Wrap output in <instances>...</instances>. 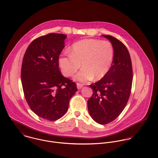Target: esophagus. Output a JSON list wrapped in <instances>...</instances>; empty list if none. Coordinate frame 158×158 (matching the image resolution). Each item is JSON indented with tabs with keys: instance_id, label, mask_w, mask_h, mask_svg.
I'll return each instance as SVG.
<instances>
[{
	"instance_id": "esophagus-1",
	"label": "esophagus",
	"mask_w": 158,
	"mask_h": 158,
	"mask_svg": "<svg viewBox=\"0 0 158 158\" xmlns=\"http://www.w3.org/2000/svg\"><path fill=\"white\" fill-rule=\"evenodd\" d=\"M83 85L82 84H80V83H77V89H80L83 88Z\"/></svg>"
}]
</instances>
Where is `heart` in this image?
Wrapping results in <instances>:
<instances>
[{"label": "heart", "instance_id": "b5f03b06", "mask_svg": "<svg viewBox=\"0 0 158 158\" xmlns=\"http://www.w3.org/2000/svg\"><path fill=\"white\" fill-rule=\"evenodd\" d=\"M69 55H61L58 59L63 74L70 77L80 67L82 69L74 76V79L86 82L94 78L99 80L108 73L113 64L114 49L107 41L84 39L70 47Z\"/></svg>", "mask_w": 158, "mask_h": 158}]
</instances>
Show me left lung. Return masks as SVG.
Returning <instances> with one entry per match:
<instances>
[{"label": "left lung", "mask_w": 158, "mask_h": 158, "mask_svg": "<svg viewBox=\"0 0 158 158\" xmlns=\"http://www.w3.org/2000/svg\"><path fill=\"white\" fill-rule=\"evenodd\" d=\"M102 36L113 45L114 60L106 75L89 86L93 94L88 100V108L95 122L105 125L115 120L126 106L132 86L133 70L125 45L112 36Z\"/></svg>", "instance_id": "left-lung-1"}]
</instances>
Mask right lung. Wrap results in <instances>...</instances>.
Segmentation results:
<instances>
[{"mask_svg":"<svg viewBox=\"0 0 158 158\" xmlns=\"http://www.w3.org/2000/svg\"><path fill=\"white\" fill-rule=\"evenodd\" d=\"M67 36L50 33L35 40L23 58L21 82L26 101L40 117L53 121L67 113L75 83L63 77L58 59Z\"/></svg>","mask_w":158,"mask_h":158,"instance_id":"add662e5","label":"right lung"}]
</instances>
